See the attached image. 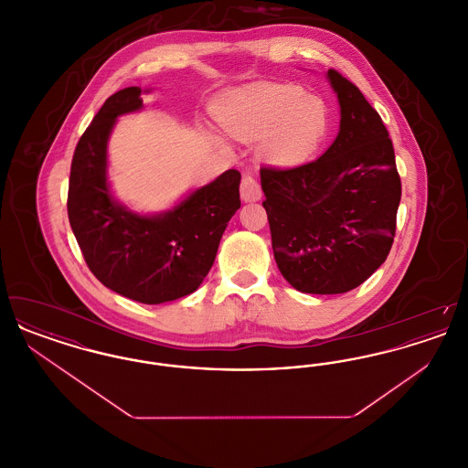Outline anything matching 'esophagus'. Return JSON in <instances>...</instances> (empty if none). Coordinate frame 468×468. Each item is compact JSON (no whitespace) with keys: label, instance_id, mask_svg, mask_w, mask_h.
I'll return each instance as SVG.
<instances>
[{"label":"esophagus","instance_id":"1","mask_svg":"<svg viewBox=\"0 0 468 468\" xmlns=\"http://www.w3.org/2000/svg\"><path fill=\"white\" fill-rule=\"evenodd\" d=\"M261 186L250 174H247L240 182V197L244 201H258L261 198Z\"/></svg>","mask_w":468,"mask_h":468}]
</instances>
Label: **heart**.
<instances>
[{
  "instance_id": "obj_1",
  "label": "heart",
  "mask_w": 468,
  "mask_h": 468,
  "mask_svg": "<svg viewBox=\"0 0 468 468\" xmlns=\"http://www.w3.org/2000/svg\"><path fill=\"white\" fill-rule=\"evenodd\" d=\"M214 119L231 138L252 142L273 166H296L317 151L328 130L324 103L288 84H265L221 96Z\"/></svg>"
}]
</instances>
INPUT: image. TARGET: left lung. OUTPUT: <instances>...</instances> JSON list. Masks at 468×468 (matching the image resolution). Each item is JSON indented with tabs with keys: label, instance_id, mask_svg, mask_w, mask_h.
I'll return each mask as SVG.
<instances>
[{
	"label": "left lung",
	"instance_id": "left-lung-1",
	"mask_svg": "<svg viewBox=\"0 0 468 468\" xmlns=\"http://www.w3.org/2000/svg\"><path fill=\"white\" fill-rule=\"evenodd\" d=\"M328 80L340 105L328 151L302 166L260 170L277 267L294 290L311 294L355 290L386 261L401 198L378 111L336 69Z\"/></svg>",
	"mask_w": 468,
	"mask_h": 468
}]
</instances>
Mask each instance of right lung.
Returning a JSON list of instances; mask_svg holds the SVG:
<instances>
[{
	"label": "right lung",
	"instance_id": "1",
	"mask_svg": "<svg viewBox=\"0 0 468 468\" xmlns=\"http://www.w3.org/2000/svg\"><path fill=\"white\" fill-rule=\"evenodd\" d=\"M142 92L126 88L112 94L80 136L69 170L68 219L103 286L157 305L200 288L226 226L240 208V172H224L156 216L136 214L113 200L107 182L109 136L119 115L144 107Z\"/></svg>",
	"mask_w": 468,
	"mask_h": 468
}]
</instances>
